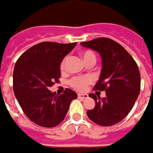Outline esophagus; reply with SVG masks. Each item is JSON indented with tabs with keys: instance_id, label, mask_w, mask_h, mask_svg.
I'll use <instances>...</instances> for the list:
<instances>
[{
	"instance_id": "1",
	"label": "esophagus",
	"mask_w": 153,
	"mask_h": 153,
	"mask_svg": "<svg viewBox=\"0 0 153 153\" xmlns=\"http://www.w3.org/2000/svg\"><path fill=\"white\" fill-rule=\"evenodd\" d=\"M78 97L80 99H85V98L88 97V95L86 94H78Z\"/></svg>"
}]
</instances>
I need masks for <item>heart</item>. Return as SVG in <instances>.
Returning <instances> with one entry per match:
<instances>
[{
	"mask_svg": "<svg viewBox=\"0 0 153 153\" xmlns=\"http://www.w3.org/2000/svg\"><path fill=\"white\" fill-rule=\"evenodd\" d=\"M81 54L82 58L84 62L87 63L88 62H91V61H94L96 62V55L93 53L91 51L85 50L83 51L80 52ZM67 61H68V56H65L62 62H61L60 64V68L61 70H63L65 68L66 66ZM92 83V78L90 76H80V77H74L72 78L71 79L68 81V85L74 88V90L76 91H85L87 88V86L89 85H91Z\"/></svg>",
	"mask_w": 153,
	"mask_h": 153,
	"instance_id": "1",
	"label": "heart"
}]
</instances>
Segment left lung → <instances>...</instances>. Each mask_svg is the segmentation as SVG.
Segmentation results:
<instances>
[{
    "instance_id": "obj_1",
    "label": "left lung",
    "mask_w": 153,
    "mask_h": 153,
    "mask_svg": "<svg viewBox=\"0 0 153 153\" xmlns=\"http://www.w3.org/2000/svg\"><path fill=\"white\" fill-rule=\"evenodd\" d=\"M80 45L100 53L102 68L94 91H106V97L89 95L96 102L87 116L95 124L111 126L122 121L128 115L138 97L140 75L137 63L129 52L118 42L101 37Z\"/></svg>"
}]
</instances>
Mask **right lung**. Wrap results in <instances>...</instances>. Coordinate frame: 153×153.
I'll list each match as a JSON object with an SVG mask.
<instances>
[{"label":"right lung","mask_w":153,"mask_h":153,"mask_svg":"<svg viewBox=\"0 0 153 153\" xmlns=\"http://www.w3.org/2000/svg\"><path fill=\"white\" fill-rule=\"evenodd\" d=\"M75 45L76 42H41L24 51L15 64V97L25 115L41 127L61 124L71 102L77 98L76 93L68 88L59 96L49 90L59 81L61 62Z\"/></svg>","instance_id":"obj_1"}]
</instances>
